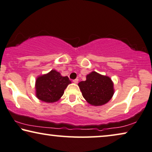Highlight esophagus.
<instances>
[{
	"label": "esophagus",
	"mask_w": 152,
	"mask_h": 152,
	"mask_svg": "<svg viewBox=\"0 0 152 152\" xmlns=\"http://www.w3.org/2000/svg\"><path fill=\"white\" fill-rule=\"evenodd\" d=\"M73 82H74V83H78V78L74 79V80H73Z\"/></svg>",
	"instance_id": "1"
}]
</instances>
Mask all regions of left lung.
I'll return each instance as SVG.
<instances>
[{
    "instance_id": "obj_1",
    "label": "left lung",
    "mask_w": 152,
    "mask_h": 152,
    "mask_svg": "<svg viewBox=\"0 0 152 152\" xmlns=\"http://www.w3.org/2000/svg\"><path fill=\"white\" fill-rule=\"evenodd\" d=\"M78 86L85 99L95 106L107 103L114 93V84L110 77L96 72L88 74L86 80L79 83Z\"/></svg>"
}]
</instances>
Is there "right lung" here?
Masks as SVG:
<instances>
[{
    "mask_svg": "<svg viewBox=\"0 0 152 152\" xmlns=\"http://www.w3.org/2000/svg\"><path fill=\"white\" fill-rule=\"evenodd\" d=\"M69 83L71 81L67 76H62L59 72L52 70L36 79V96L46 102H56L63 95Z\"/></svg>",
    "mask_w": 152,
    "mask_h": 152,
    "instance_id": "right-lung-1",
    "label": "right lung"
}]
</instances>
